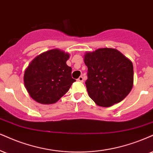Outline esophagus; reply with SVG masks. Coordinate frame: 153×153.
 I'll return each mask as SVG.
<instances>
[{"mask_svg": "<svg viewBox=\"0 0 153 153\" xmlns=\"http://www.w3.org/2000/svg\"><path fill=\"white\" fill-rule=\"evenodd\" d=\"M77 81H78V82H84V78H83L82 76H80L78 79H77Z\"/></svg>", "mask_w": 153, "mask_h": 153, "instance_id": "34e87169", "label": "esophagus"}]
</instances>
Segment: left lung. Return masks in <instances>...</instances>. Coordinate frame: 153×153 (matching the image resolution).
<instances>
[{
  "label": "left lung",
  "mask_w": 153,
  "mask_h": 153,
  "mask_svg": "<svg viewBox=\"0 0 153 153\" xmlns=\"http://www.w3.org/2000/svg\"><path fill=\"white\" fill-rule=\"evenodd\" d=\"M88 67L85 84L88 96L98 105L111 106L123 101L133 84L132 62L118 50L101 48L86 53Z\"/></svg>",
  "instance_id": "obj_1"
}]
</instances>
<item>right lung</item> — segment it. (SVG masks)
Returning <instances> with one entry per match:
<instances>
[{
  "mask_svg": "<svg viewBox=\"0 0 153 153\" xmlns=\"http://www.w3.org/2000/svg\"><path fill=\"white\" fill-rule=\"evenodd\" d=\"M69 54L52 50L33 59L24 74L25 86L37 102H56L69 91L76 80L71 77V68L66 62Z\"/></svg>",
  "mask_w": 153,
  "mask_h": 153,
  "instance_id": "obj_1",
  "label": "right lung"
}]
</instances>
